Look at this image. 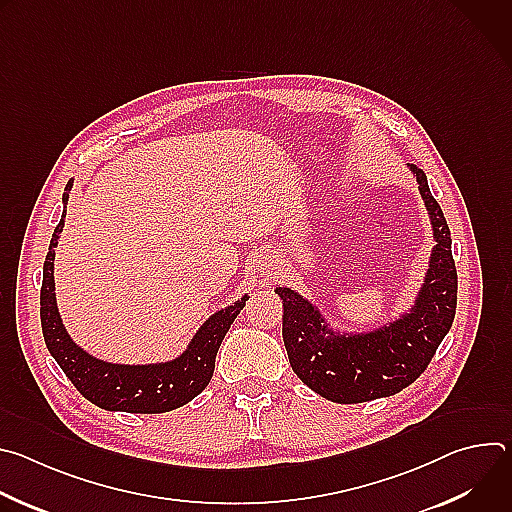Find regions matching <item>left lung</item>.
Instances as JSON below:
<instances>
[{
  "mask_svg": "<svg viewBox=\"0 0 512 512\" xmlns=\"http://www.w3.org/2000/svg\"><path fill=\"white\" fill-rule=\"evenodd\" d=\"M409 170L419 184L435 241L425 281L409 312L371 332H336L298 291L275 287L283 302L281 332L291 369L328 401L364 403L403 391L427 369L452 328L458 273L450 229L423 170L413 164Z\"/></svg>",
  "mask_w": 512,
  "mask_h": 512,
  "instance_id": "left-lung-1",
  "label": "left lung"
}]
</instances>
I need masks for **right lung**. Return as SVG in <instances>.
<instances>
[{"instance_id":"obj_1","label":"right lung","mask_w":512,"mask_h":512,"mask_svg":"<svg viewBox=\"0 0 512 512\" xmlns=\"http://www.w3.org/2000/svg\"><path fill=\"white\" fill-rule=\"evenodd\" d=\"M70 188L72 180H68L62 194L64 208ZM64 216L66 210L62 212L60 223L56 225L50 239L40 289L42 334L58 367L85 399L107 411L164 413L192 401L210 383L216 352L221 348V342L231 324L245 308L247 296L237 300L233 306L212 314L192 336L186 350L168 362L113 364L99 360L68 336L56 308L54 247L58 245L64 227Z\"/></svg>"}]
</instances>
